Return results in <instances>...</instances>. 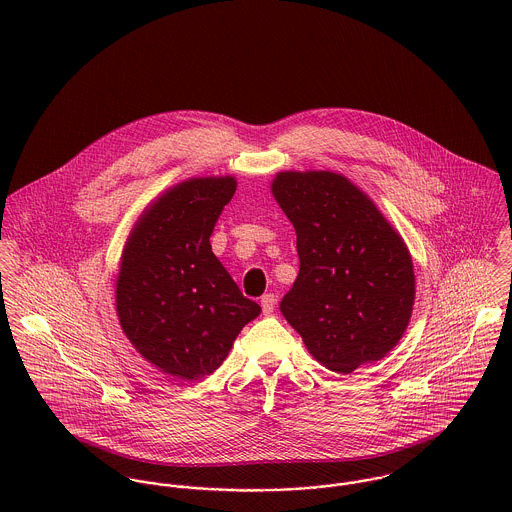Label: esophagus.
I'll list each match as a JSON object with an SVG mask.
<instances>
[{"mask_svg":"<svg viewBox=\"0 0 512 512\" xmlns=\"http://www.w3.org/2000/svg\"><path fill=\"white\" fill-rule=\"evenodd\" d=\"M260 303H262V311H264V315H270V313H274L278 299H276V295H274V293H266V295H262Z\"/></svg>","mask_w":512,"mask_h":512,"instance_id":"esophagus-1","label":"esophagus"}]
</instances>
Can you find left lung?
<instances>
[{
    "label": "left lung",
    "instance_id": "8db88e82",
    "mask_svg": "<svg viewBox=\"0 0 512 512\" xmlns=\"http://www.w3.org/2000/svg\"><path fill=\"white\" fill-rule=\"evenodd\" d=\"M272 195L297 234L299 274L280 309L315 361L333 372L384 359L416 297L410 250L351 179L282 171Z\"/></svg>",
    "mask_w": 512,
    "mask_h": 512
}]
</instances>
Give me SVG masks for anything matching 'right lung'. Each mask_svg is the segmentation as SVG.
<instances>
[{"instance_id":"right-lung-1","label":"right lung","mask_w":512,"mask_h":512,"mask_svg":"<svg viewBox=\"0 0 512 512\" xmlns=\"http://www.w3.org/2000/svg\"><path fill=\"white\" fill-rule=\"evenodd\" d=\"M236 179L193 177L151 201L126 240L116 313L134 349L181 380H199L228 357L260 305L244 297L211 248Z\"/></svg>"}]
</instances>
